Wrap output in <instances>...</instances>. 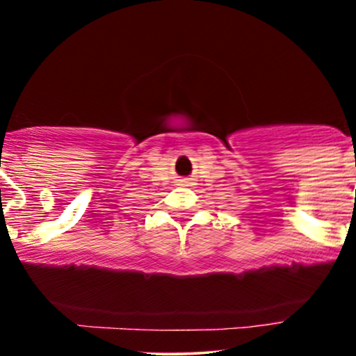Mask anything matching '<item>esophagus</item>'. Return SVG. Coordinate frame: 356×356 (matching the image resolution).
<instances>
[{"label": "esophagus", "mask_w": 356, "mask_h": 356, "mask_svg": "<svg viewBox=\"0 0 356 356\" xmlns=\"http://www.w3.org/2000/svg\"><path fill=\"white\" fill-rule=\"evenodd\" d=\"M182 182H187V181H182Z\"/></svg>", "instance_id": "1"}]
</instances>
